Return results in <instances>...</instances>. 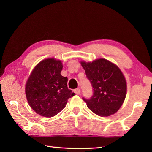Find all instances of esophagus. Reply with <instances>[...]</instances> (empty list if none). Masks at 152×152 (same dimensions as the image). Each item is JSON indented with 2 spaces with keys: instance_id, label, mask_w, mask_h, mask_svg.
<instances>
[{
  "instance_id": "obj_1",
  "label": "esophagus",
  "mask_w": 152,
  "mask_h": 152,
  "mask_svg": "<svg viewBox=\"0 0 152 152\" xmlns=\"http://www.w3.org/2000/svg\"><path fill=\"white\" fill-rule=\"evenodd\" d=\"M74 92L75 93L77 94H80V89L79 88H77V89H75L74 90Z\"/></svg>"
}]
</instances>
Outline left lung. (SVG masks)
<instances>
[{"mask_svg":"<svg viewBox=\"0 0 152 152\" xmlns=\"http://www.w3.org/2000/svg\"><path fill=\"white\" fill-rule=\"evenodd\" d=\"M81 65L93 89L90 98H82L87 107L101 117L116 113L124 103L127 91L126 79L120 69L104 59L81 62Z\"/></svg>","mask_w":152,"mask_h":152,"instance_id":"8db88e82","label":"left lung"}]
</instances>
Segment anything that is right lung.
<instances>
[{"instance_id":"add662e5","label":"right lung","mask_w":152,"mask_h":152,"mask_svg":"<svg viewBox=\"0 0 152 152\" xmlns=\"http://www.w3.org/2000/svg\"><path fill=\"white\" fill-rule=\"evenodd\" d=\"M61 61L46 59L40 61L27 80L25 93L30 107L45 117H52L65 107L75 95L67 87L68 79L61 75Z\"/></svg>"}]
</instances>
